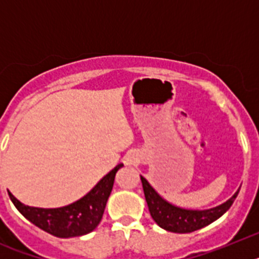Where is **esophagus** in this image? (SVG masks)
Wrapping results in <instances>:
<instances>
[{"mask_svg": "<svg viewBox=\"0 0 259 259\" xmlns=\"http://www.w3.org/2000/svg\"><path fill=\"white\" fill-rule=\"evenodd\" d=\"M135 163V158H130L127 159V164H134Z\"/></svg>", "mask_w": 259, "mask_h": 259, "instance_id": "34e87169", "label": "esophagus"}]
</instances>
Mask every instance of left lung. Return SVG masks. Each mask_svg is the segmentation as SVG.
I'll return each mask as SVG.
<instances>
[{"instance_id":"8db88e82","label":"left lung","mask_w":259,"mask_h":259,"mask_svg":"<svg viewBox=\"0 0 259 259\" xmlns=\"http://www.w3.org/2000/svg\"><path fill=\"white\" fill-rule=\"evenodd\" d=\"M141 183H143L144 194L145 200L149 207L150 215L154 219L155 223L162 227L163 230L170 231L176 233H189L193 231H197L200 228L205 227L207 224L212 223L218 218H221L224 212L227 211L233 203L235 198L237 197L239 191L233 194L232 197L227 202L222 203L219 206L210 210H185L176 207L163 198L150 187V184L146 182L145 178L140 176Z\"/></svg>"}]
</instances>
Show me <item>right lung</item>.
Returning <instances> with one entry per match:
<instances>
[{"instance_id": "1", "label": "right lung", "mask_w": 259, "mask_h": 259, "mask_svg": "<svg viewBox=\"0 0 259 259\" xmlns=\"http://www.w3.org/2000/svg\"><path fill=\"white\" fill-rule=\"evenodd\" d=\"M122 166V163L118 164L88 194L68 206L58 209L31 207L18 201L11 193L9 196L20 214L45 232L62 239L83 236L92 232L101 222L107 198L113 189L115 174Z\"/></svg>"}]
</instances>
